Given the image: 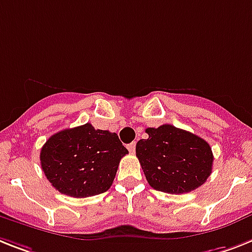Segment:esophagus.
Here are the masks:
<instances>
[{"instance_id":"34e87169","label":"esophagus","mask_w":252,"mask_h":252,"mask_svg":"<svg viewBox=\"0 0 252 252\" xmlns=\"http://www.w3.org/2000/svg\"><path fill=\"white\" fill-rule=\"evenodd\" d=\"M135 148H136V143H135V141H132V143H130V144L127 145V149L131 152V153H134Z\"/></svg>"}]
</instances>
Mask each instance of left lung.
I'll list each match as a JSON object with an SVG mask.
<instances>
[{"mask_svg": "<svg viewBox=\"0 0 252 252\" xmlns=\"http://www.w3.org/2000/svg\"><path fill=\"white\" fill-rule=\"evenodd\" d=\"M145 132L148 138L138 141L136 157L152 188L182 194L207 180L214 161L207 141L172 125L148 127Z\"/></svg>", "mask_w": 252, "mask_h": 252, "instance_id": "obj_1", "label": "left lung"}]
</instances>
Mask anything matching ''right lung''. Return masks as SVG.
Masks as SVG:
<instances>
[{"instance_id": "right-lung-1", "label": "right lung", "mask_w": 252, "mask_h": 252, "mask_svg": "<svg viewBox=\"0 0 252 252\" xmlns=\"http://www.w3.org/2000/svg\"><path fill=\"white\" fill-rule=\"evenodd\" d=\"M127 153L116 132L95 130L91 124H85L50 136L39 161L56 190L85 198L111 188L120 161Z\"/></svg>"}]
</instances>
